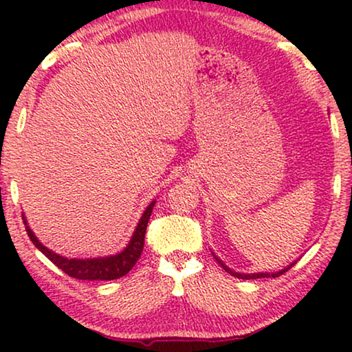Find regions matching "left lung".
I'll return each mask as SVG.
<instances>
[{"instance_id": "1", "label": "left lung", "mask_w": 352, "mask_h": 352, "mask_svg": "<svg viewBox=\"0 0 352 352\" xmlns=\"http://www.w3.org/2000/svg\"><path fill=\"white\" fill-rule=\"evenodd\" d=\"M218 259V258H216ZM218 263H219V266L224 269L226 272H229V274H232L234 277H237V278H245V280H248V278H263V277H278V276H282L283 272L285 271H288V269H290L293 264H290V266L288 267H285V269H282V271H278V272H276V274H266V272H259V274H239V272H234V271H230V269L226 266V264L223 263V261H219L218 259Z\"/></svg>"}]
</instances>
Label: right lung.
I'll list each match as a JSON object with an SVG mask.
<instances>
[{
    "label": "right lung",
    "mask_w": 352,
    "mask_h": 352,
    "mask_svg": "<svg viewBox=\"0 0 352 352\" xmlns=\"http://www.w3.org/2000/svg\"><path fill=\"white\" fill-rule=\"evenodd\" d=\"M153 205L155 201H152L144 211L141 221H139L136 230H134L131 240H129L128 247L123 250L122 253L115 254V256L109 258H94V259H69L60 256L51 250H47L41 242H38L35 234L32 232L30 228L27 226V234L33 245L45 254V256L56 264L57 267L62 269L67 276L78 278V280H115L120 278L131 271L134 264L141 256L142 248H144V235H146L147 223L151 218ZM23 224H27L25 216H23Z\"/></svg>",
    "instance_id": "right-lung-1"
}]
</instances>
